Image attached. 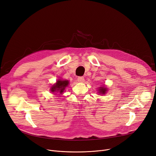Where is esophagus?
<instances>
[{"mask_svg": "<svg viewBox=\"0 0 156 156\" xmlns=\"http://www.w3.org/2000/svg\"><path fill=\"white\" fill-rule=\"evenodd\" d=\"M84 81H85V78L83 77H82V76H80V77L78 78V82L83 83V82H84Z\"/></svg>", "mask_w": 156, "mask_h": 156, "instance_id": "34e87169", "label": "esophagus"}]
</instances>
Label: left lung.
Listing matches in <instances>:
<instances>
[{
	"mask_svg": "<svg viewBox=\"0 0 156 156\" xmlns=\"http://www.w3.org/2000/svg\"><path fill=\"white\" fill-rule=\"evenodd\" d=\"M98 90H98L99 91V94H105L108 91L107 88H105L104 87H99V88Z\"/></svg>",
	"mask_w": 156,
	"mask_h": 156,
	"instance_id": "1",
	"label": "left lung"
}]
</instances>
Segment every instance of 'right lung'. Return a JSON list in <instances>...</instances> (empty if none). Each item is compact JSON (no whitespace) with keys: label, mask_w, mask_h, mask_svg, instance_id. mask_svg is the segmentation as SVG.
<instances>
[{"label":"right lung","mask_w":156,"mask_h":156,"mask_svg":"<svg viewBox=\"0 0 156 156\" xmlns=\"http://www.w3.org/2000/svg\"><path fill=\"white\" fill-rule=\"evenodd\" d=\"M69 85L68 80H58L55 84H54L51 88V92H59L60 94H62L64 91V90L68 85Z\"/></svg>","instance_id":"obj_1"}]
</instances>
